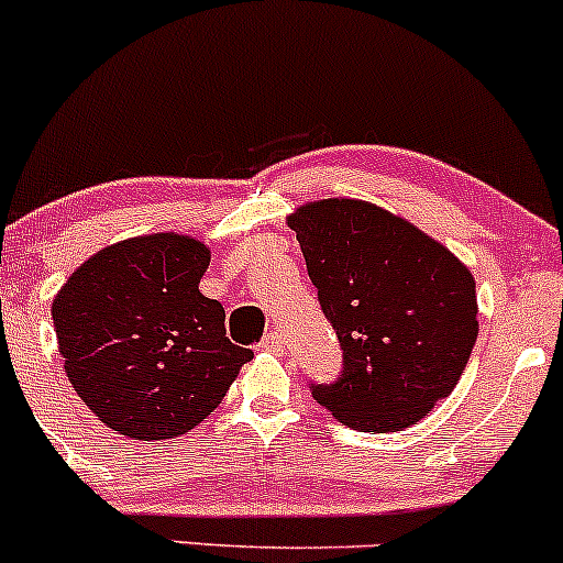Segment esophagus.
Segmentation results:
<instances>
[{"label": "esophagus", "mask_w": 563, "mask_h": 563, "mask_svg": "<svg viewBox=\"0 0 563 563\" xmlns=\"http://www.w3.org/2000/svg\"><path fill=\"white\" fill-rule=\"evenodd\" d=\"M260 346L267 349V352H277V349H283V333L280 331L264 333V339L260 341Z\"/></svg>", "instance_id": "1"}]
</instances>
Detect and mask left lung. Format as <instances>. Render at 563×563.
<instances>
[{"label": "left lung", "mask_w": 563, "mask_h": 563, "mask_svg": "<svg viewBox=\"0 0 563 563\" xmlns=\"http://www.w3.org/2000/svg\"><path fill=\"white\" fill-rule=\"evenodd\" d=\"M322 314L339 335L318 402L357 431H399L455 389L476 344V283L444 245L405 219L352 198L288 217Z\"/></svg>", "instance_id": "8db88e82"}]
</instances>
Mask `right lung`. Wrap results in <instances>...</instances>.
I'll list each match as a JSON object with an SVG mask.
<instances>
[{"mask_svg":"<svg viewBox=\"0 0 563 563\" xmlns=\"http://www.w3.org/2000/svg\"><path fill=\"white\" fill-rule=\"evenodd\" d=\"M209 249L158 232L97 251L53 301L57 346L84 405L132 439H172L217 410L251 349L198 290Z\"/></svg>","mask_w":563,"mask_h":563,"instance_id":"right-lung-1","label":"right lung"}]
</instances>
